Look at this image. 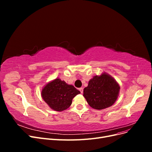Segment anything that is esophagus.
Returning <instances> with one entry per match:
<instances>
[{"label":"esophagus","mask_w":152,"mask_h":152,"mask_svg":"<svg viewBox=\"0 0 152 152\" xmlns=\"http://www.w3.org/2000/svg\"><path fill=\"white\" fill-rule=\"evenodd\" d=\"M79 91H80V93H81V94H82V93H83V88H82V87H80V88H79Z\"/></svg>","instance_id":"obj_1"}]
</instances>
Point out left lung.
I'll use <instances>...</instances> for the list:
<instances>
[{"instance_id":"left-lung-1","label":"left lung","mask_w":152,"mask_h":152,"mask_svg":"<svg viewBox=\"0 0 152 152\" xmlns=\"http://www.w3.org/2000/svg\"><path fill=\"white\" fill-rule=\"evenodd\" d=\"M120 86L113 78L106 73L94 76L84 89V98L91 107L103 110L112 106L117 100Z\"/></svg>"}]
</instances>
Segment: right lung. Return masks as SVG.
Masks as SVG:
<instances>
[{
  "label": "right lung",
  "mask_w": 152,
  "mask_h": 152,
  "mask_svg": "<svg viewBox=\"0 0 152 152\" xmlns=\"http://www.w3.org/2000/svg\"><path fill=\"white\" fill-rule=\"evenodd\" d=\"M80 93L72 85L67 84L64 80L56 79L45 85L41 96L49 107L55 111L61 112L70 107L72 99Z\"/></svg>",
  "instance_id": "add662e5"
}]
</instances>
